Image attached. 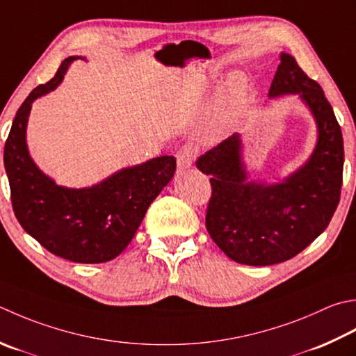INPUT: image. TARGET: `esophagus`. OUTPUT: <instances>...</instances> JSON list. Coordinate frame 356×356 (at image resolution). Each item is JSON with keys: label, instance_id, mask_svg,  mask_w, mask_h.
Listing matches in <instances>:
<instances>
[{"label": "esophagus", "instance_id": "1", "mask_svg": "<svg viewBox=\"0 0 356 356\" xmlns=\"http://www.w3.org/2000/svg\"><path fill=\"white\" fill-rule=\"evenodd\" d=\"M176 157H177V170L179 171H185L188 168H191L194 156H193V151L190 148H186L185 146V148H182L177 152Z\"/></svg>", "mask_w": 356, "mask_h": 356}]
</instances>
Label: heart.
Masks as SVG:
<instances>
[{
    "mask_svg": "<svg viewBox=\"0 0 356 356\" xmlns=\"http://www.w3.org/2000/svg\"><path fill=\"white\" fill-rule=\"evenodd\" d=\"M248 99V80L247 76L236 72L229 75L224 94L216 108V114L210 127L204 132L202 140L207 145L218 143L220 138L227 136V132L238 122Z\"/></svg>",
    "mask_w": 356,
    "mask_h": 356,
    "instance_id": "heart-1",
    "label": "heart"
}]
</instances>
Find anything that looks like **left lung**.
Returning a JSON list of instances; mask_svg holds the SVG:
<instances>
[{"label": "left lung", "mask_w": 356, "mask_h": 356, "mask_svg": "<svg viewBox=\"0 0 356 356\" xmlns=\"http://www.w3.org/2000/svg\"><path fill=\"white\" fill-rule=\"evenodd\" d=\"M295 94L315 118L318 140L302 166L277 184L250 180L241 134H233L196 162L211 176L205 224L229 259L273 266L301 253L329 225L343 185V134L324 90L291 55L282 52L268 99Z\"/></svg>", "instance_id": "left-lung-1"}]
</instances>
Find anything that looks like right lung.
Masks as SVG:
<instances>
[{"label":"right lung","mask_w":356,"mask_h":356,"mask_svg":"<svg viewBox=\"0 0 356 356\" xmlns=\"http://www.w3.org/2000/svg\"><path fill=\"white\" fill-rule=\"evenodd\" d=\"M76 58L63 61L54 79L19 106L4 145V168L13 213L27 234L63 259L100 264L128 247L148 207L172 179L176 159L154 157L88 188L57 185L35 165L26 143L32 103L57 88Z\"/></svg>","instance_id":"1"}]
</instances>
